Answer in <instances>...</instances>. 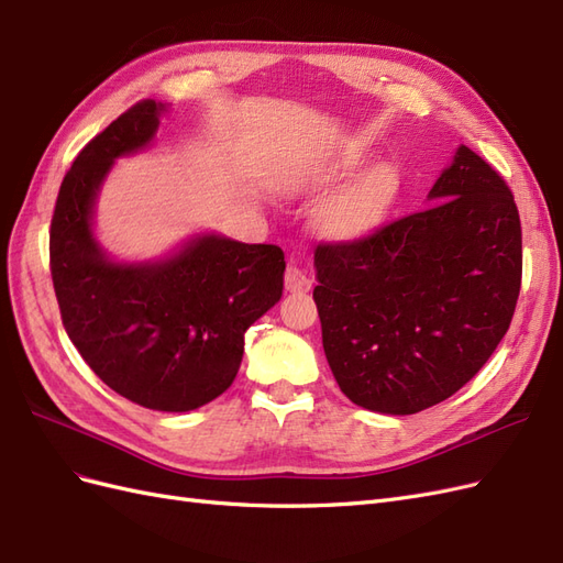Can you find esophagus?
<instances>
[{
	"label": "esophagus",
	"instance_id": "1",
	"mask_svg": "<svg viewBox=\"0 0 563 563\" xmlns=\"http://www.w3.org/2000/svg\"><path fill=\"white\" fill-rule=\"evenodd\" d=\"M284 286H286V291L300 294V291H310L312 282H310L308 275H305V269H300L298 265L291 263L284 272Z\"/></svg>",
	"mask_w": 563,
	"mask_h": 563
}]
</instances>
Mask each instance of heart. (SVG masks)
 I'll return each mask as SVG.
<instances>
[{
    "instance_id": "heart-1",
    "label": "heart",
    "mask_w": 563,
    "mask_h": 563,
    "mask_svg": "<svg viewBox=\"0 0 563 563\" xmlns=\"http://www.w3.org/2000/svg\"><path fill=\"white\" fill-rule=\"evenodd\" d=\"M360 147H345L338 157L291 176V187H327L352 176L364 164ZM397 174L391 166H376L321 203L317 228L331 240H354L380 225L391 199L397 195Z\"/></svg>"
}]
</instances>
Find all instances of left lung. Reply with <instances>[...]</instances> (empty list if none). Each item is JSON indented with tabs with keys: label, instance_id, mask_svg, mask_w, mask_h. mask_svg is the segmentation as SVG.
Instances as JSON below:
<instances>
[{
	"label": "left lung",
	"instance_id": "left-lung-1",
	"mask_svg": "<svg viewBox=\"0 0 563 563\" xmlns=\"http://www.w3.org/2000/svg\"><path fill=\"white\" fill-rule=\"evenodd\" d=\"M434 203L314 251L321 340L343 395L411 416L470 383L521 288V223L503 176L460 145Z\"/></svg>",
	"mask_w": 563,
	"mask_h": 563
}]
</instances>
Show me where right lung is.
Instances as JSON below:
<instances>
[{
    "instance_id": "1",
    "label": "right lung",
    "mask_w": 563,
    "mask_h": 563,
    "mask_svg": "<svg viewBox=\"0 0 563 563\" xmlns=\"http://www.w3.org/2000/svg\"><path fill=\"white\" fill-rule=\"evenodd\" d=\"M166 106L141 100L84 145L60 183L48 232L63 327L96 376L152 411H192L232 385L244 333L284 288V251L201 234L155 263H114L93 207L117 157L147 147Z\"/></svg>"
}]
</instances>
